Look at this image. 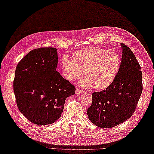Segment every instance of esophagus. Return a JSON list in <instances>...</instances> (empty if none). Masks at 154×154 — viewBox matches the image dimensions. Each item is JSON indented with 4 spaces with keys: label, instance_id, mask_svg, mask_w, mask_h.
<instances>
[{
    "label": "esophagus",
    "instance_id": "obj_1",
    "mask_svg": "<svg viewBox=\"0 0 154 154\" xmlns=\"http://www.w3.org/2000/svg\"><path fill=\"white\" fill-rule=\"evenodd\" d=\"M84 91H82V89H80L79 88H76V90H75V94H80L81 93H83Z\"/></svg>",
    "mask_w": 154,
    "mask_h": 154
}]
</instances>
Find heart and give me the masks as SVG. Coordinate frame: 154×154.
Returning a JSON list of instances; mask_svg holds the SVG:
<instances>
[{"label": "heart", "mask_w": 154, "mask_h": 154, "mask_svg": "<svg viewBox=\"0 0 154 154\" xmlns=\"http://www.w3.org/2000/svg\"><path fill=\"white\" fill-rule=\"evenodd\" d=\"M121 60L113 51L100 48H88L77 51L73 60L64 56L61 68L64 77L75 81L82 77L86 71L87 77L79 82L81 86L91 89H104L109 87L119 72Z\"/></svg>", "instance_id": "obj_1"}]
</instances>
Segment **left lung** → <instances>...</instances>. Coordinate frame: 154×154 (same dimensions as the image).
I'll return each mask as SVG.
<instances>
[{
    "label": "left lung",
    "instance_id": "left-lung-1",
    "mask_svg": "<svg viewBox=\"0 0 154 154\" xmlns=\"http://www.w3.org/2000/svg\"><path fill=\"white\" fill-rule=\"evenodd\" d=\"M121 46L122 61L115 80L105 89L92 93L87 110L89 121L101 128L115 127L131 117L143 90L139 63L128 46L123 43Z\"/></svg>",
    "mask_w": 154,
    "mask_h": 154
}]
</instances>
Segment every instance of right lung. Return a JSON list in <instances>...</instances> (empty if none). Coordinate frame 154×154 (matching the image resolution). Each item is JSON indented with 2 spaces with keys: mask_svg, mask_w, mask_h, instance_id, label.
<instances>
[{
  "mask_svg": "<svg viewBox=\"0 0 154 154\" xmlns=\"http://www.w3.org/2000/svg\"><path fill=\"white\" fill-rule=\"evenodd\" d=\"M58 58L55 48H39L16 66L13 88L17 106L28 121L40 126L58 120L66 98L75 94V86L56 71Z\"/></svg>",
  "mask_w": 154,
  "mask_h": 154,
  "instance_id": "add662e5",
  "label": "right lung"
}]
</instances>
